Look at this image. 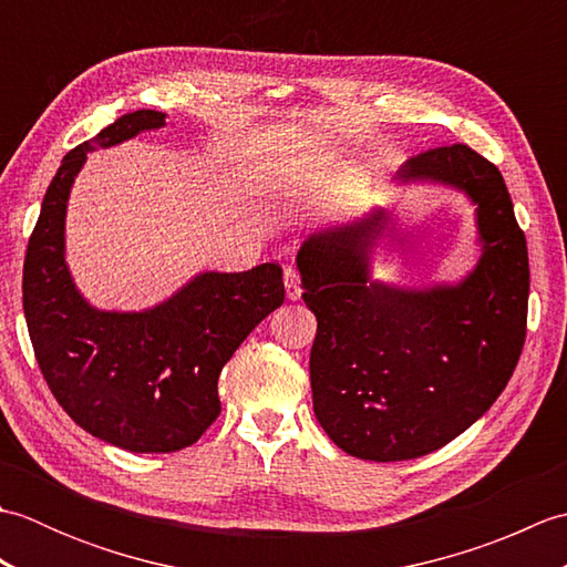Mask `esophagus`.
I'll list each match as a JSON object with an SVG mask.
<instances>
[{
	"instance_id": "34e87169",
	"label": "esophagus",
	"mask_w": 567,
	"mask_h": 567,
	"mask_svg": "<svg viewBox=\"0 0 567 567\" xmlns=\"http://www.w3.org/2000/svg\"><path fill=\"white\" fill-rule=\"evenodd\" d=\"M282 277H285V295H287V299H290V302H297V299L302 297V287H299L297 270L292 268V265H285Z\"/></svg>"
}]
</instances>
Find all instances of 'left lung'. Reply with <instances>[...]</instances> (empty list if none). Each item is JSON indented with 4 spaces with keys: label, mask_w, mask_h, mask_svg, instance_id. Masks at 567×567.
Segmentation results:
<instances>
[{
    "label": "left lung",
    "mask_w": 567,
    "mask_h": 567,
    "mask_svg": "<svg viewBox=\"0 0 567 567\" xmlns=\"http://www.w3.org/2000/svg\"><path fill=\"white\" fill-rule=\"evenodd\" d=\"M394 183L451 187L473 204L480 256L461 280H378L382 207L319 228L297 252L317 317V421L341 451L375 463L439 451L495 404L522 355L528 307L526 238L495 165L455 143L406 161Z\"/></svg>",
    "instance_id": "1"
}]
</instances>
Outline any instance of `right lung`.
Segmentation results:
<instances>
[{"label":"right lung","mask_w":567,"mask_h":567,"mask_svg":"<svg viewBox=\"0 0 567 567\" xmlns=\"http://www.w3.org/2000/svg\"><path fill=\"white\" fill-rule=\"evenodd\" d=\"M163 126V112L138 110L72 148L48 185L23 260V317L48 388L78 426L131 453L195 443L221 412V368L285 299L275 262L204 270L141 311L100 309L78 290L65 260V216L87 153Z\"/></svg>","instance_id":"1"}]
</instances>
